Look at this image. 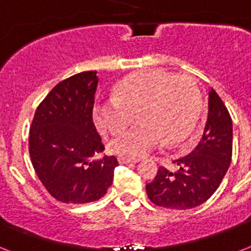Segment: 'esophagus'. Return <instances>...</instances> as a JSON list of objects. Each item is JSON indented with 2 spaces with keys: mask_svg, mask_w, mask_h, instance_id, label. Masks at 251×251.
Listing matches in <instances>:
<instances>
[{
  "mask_svg": "<svg viewBox=\"0 0 251 251\" xmlns=\"http://www.w3.org/2000/svg\"><path fill=\"white\" fill-rule=\"evenodd\" d=\"M118 161H120V164H130V163H138V159H130V157L120 156L118 157Z\"/></svg>",
  "mask_w": 251,
  "mask_h": 251,
  "instance_id": "obj_1",
  "label": "esophagus"
}]
</instances>
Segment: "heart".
Listing matches in <instances>:
<instances>
[{
  "label": "heart",
  "mask_w": 251,
  "mask_h": 251,
  "mask_svg": "<svg viewBox=\"0 0 251 251\" xmlns=\"http://www.w3.org/2000/svg\"><path fill=\"white\" fill-rule=\"evenodd\" d=\"M202 94L191 76L165 70H146L126 76L114 98L100 100L95 118L100 129L120 134L135 118L141 124L110 142L113 152L141 157L164 143L175 147L198 125Z\"/></svg>",
  "instance_id": "1"
}]
</instances>
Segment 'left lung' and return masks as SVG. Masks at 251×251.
Here are the masks:
<instances>
[{
  "mask_svg": "<svg viewBox=\"0 0 251 251\" xmlns=\"http://www.w3.org/2000/svg\"><path fill=\"white\" fill-rule=\"evenodd\" d=\"M232 118L215 90L208 94V116L202 139L189 155L175 160L177 171L157 169L146 185L150 201L172 210H189L214 194L232 160Z\"/></svg>",
  "mask_w": 251,
  "mask_h": 251,
  "instance_id": "obj_1",
  "label": "left lung"
}]
</instances>
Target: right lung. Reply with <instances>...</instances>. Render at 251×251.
Wrapping results in <instances>:
<instances>
[{"instance_id":"1","label":"right lung","mask_w":251,"mask_h":251,"mask_svg":"<svg viewBox=\"0 0 251 251\" xmlns=\"http://www.w3.org/2000/svg\"><path fill=\"white\" fill-rule=\"evenodd\" d=\"M96 72L61 80L39 104L29 129L33 169L53 198L90 203L104 197L113 182L117 157L96 159L104 151L92 110Z\"/></svg>"}]
</instances>
